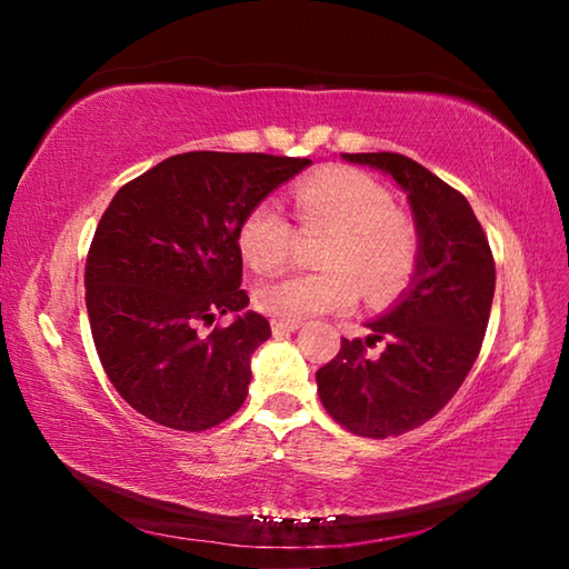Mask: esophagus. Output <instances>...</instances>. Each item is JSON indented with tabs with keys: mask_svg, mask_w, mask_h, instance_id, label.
Segmentation results:
<instances>
[{
	"mask_svg": "<svg viewBox=\"0 0 569 569\" xmlns=\"http://www.w3.org/2000/svg\"><path fill=\"white\" fill-rule=\"evenodd\" d=\"M273 333H291L296 329H301V321H281V319H273L271 323Z\"/></svg>",
	"mask_w": 569,
	"mask_h": 569,
	"instance_id": "1",
	"label": "esophagus"
}]
</instances>
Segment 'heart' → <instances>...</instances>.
<instances>
[{
    "instance_id": "1",
    "label": "heart",
    "mask_w": 569,
    "mask_h": 569,
    "mask_svg": "<svg viewBox=\"0 0 569 569\" xmlns=\"http://www.w3.org/2000/svg\"><path fill=\"white\" fill-rule=\"evenodd\" d=\"M296 216L306 226H329L336 236L323 250L321 271H288L256 288V306L281 321L349 311L363 296L391 301L411 281L419 238L409 218L393 210L391 192L353 168H331L293 188ZM293 226L276 200H261L238 226V250L258 273L288 258Z\"/></svg>"
}]
</instances>
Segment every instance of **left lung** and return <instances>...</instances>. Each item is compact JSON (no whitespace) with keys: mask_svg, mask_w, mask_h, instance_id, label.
I'll return each mask as SVG.
<instances>
[{"mask_svg":"<svg viewBox=\"0 0 569 569\" xmlns=\"http://www.w3.org/2000/svg\"><path fill=\"white\" fill-rule=\"evenodd\" d=\"M346 162L387 172L407 192L419 263L407 291L369 321L366 339H341L316 371L331 417L359 437H399L447 407L475 366L495 298V258L459 190L399 152H341ZM377 340L379 357L365 353Z\"/></svg>","mask_w":569,"mask_h":569,"instance_id":"obj_1","label":"left lung"}]
</instances>
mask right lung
I'll use <instances>...</instances> for the list:
<instances>
[{"label": "right lung", "mask_w": 569, "mask_h": 569, "mask_svg": "<svg viewBox=\"0 0 569 569\" xmlns=\"http://www.w3.org/2000/svg\"><path fill=\"white\" fill-rule=\"evenodd\" d=\"M311 166L263 152H182L114 192L84 266V301L102 369L150 421L206 431L246 401L250 356L271 336L246 311L238 226ZM234 323L208 337L218 315Z\"/></svg>", "instance_id": "right-lung-1"}]
</instances>
